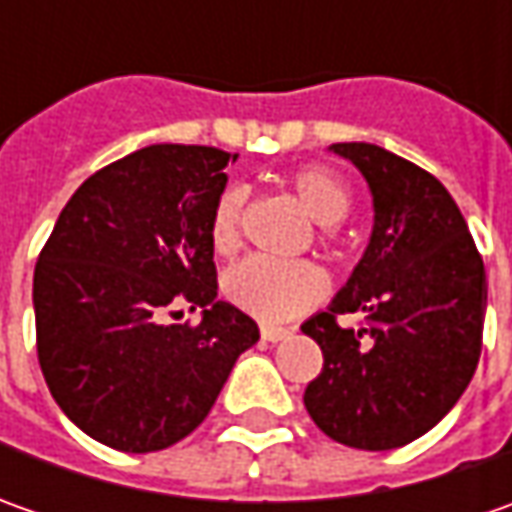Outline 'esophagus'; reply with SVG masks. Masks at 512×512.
Listing matches in <instances>:
<instances>
[{
  "mask_svg": "<svg viewBox=\"0 0 512 512\" xmlns=\"http://www.w3.org/2000/svg\"><path fill=\"white\" fill-rule=\"evenodd\" d=\"M290 336V330L287 327H276V325H262V339L265 342H282Z\"/></svg>",
  "mask_w": 512,
  "mask_h": 512,
  "instance_id": "obj_1",
  "label": "esophagus"
}]
</instances>
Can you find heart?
<instances>
[{"label":"heart","instance_id":"heart-1","mask_svg":"<svg viewBox=\"0 0 512 512\" xmlns=\"http://www.w3.org/2000/svg\"><path fill=\"white\" fill-rule=\"evenodd\" d=\"M290 187L310 219L322 227L342 222L350 210V193L344 182L327 168L296 170ZM245 190L227 187L213 205L210 216V245L216 253H233L242 242ZM327 290L325 273L310 262H273L265 256H250L225 276L227 299L262 322H282L307 307H313Z\"/></svg>","mask_w":512,"mask_h":512}]
</instances>
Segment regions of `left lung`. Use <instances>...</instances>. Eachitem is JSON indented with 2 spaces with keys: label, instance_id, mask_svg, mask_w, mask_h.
I'll return each instance as SVG.
<instances>
[{
  "label": "left lung",
  "instance_id": "obj_1",
  "mask_svg": "<svg viewBox=\"0 0 512 512\" xmlns=\"http://www.w3.org/2000/svg\"><path fill=\"white\" fill-rule=\"evenodd\" d=\"M330 150L370 187L373 230L347 285L302 325L325 356L305 407L333 442L393 450L442 422L473 379L487 276L462 210L436 176L367 142ZM342 312H362L368 325L342 328Z\"/></svg>",
  "mask_w": 512,
  "mask_h": 512
}]
</instances>
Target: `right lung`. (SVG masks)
<instances>
[{"instance_id":"obj_1","label":"right lung","mask_w":512,"mask_h":512,"mask_svg":"<svg viewBox=\"0 0 512 512\" xmlns=\"http://www.w3.org/2000/svg\"><path fill=\"white\" fill-rule=\"evenodd\" d=\"M236 159L202 145H150L70 196L33 270L36 350L62 413L122 453L165 450L205 422L236 359L259 342L216 299L213 205ZM203 307L196 328L168 326Z\"/></svg>"}]
</instances>
